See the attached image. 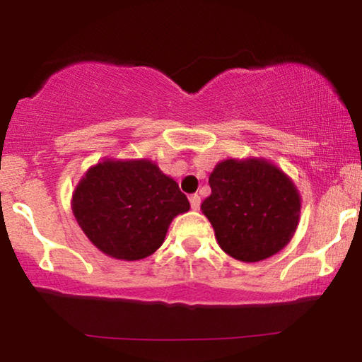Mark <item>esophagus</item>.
<instances>
[{"instance_id":"esophagus-1","label":"esophagus","mask_w":362,"mask_h":362,"mask_svg":"<svg viewBox=\"0 0 362 362\" xmlns=\"http://www.w3.org/2000/svg\"><path fill=\"white\" fill-rule=\"evenodd\" d=\"M200 203H202V198L198 193H193V195H190V206L192 210H198L200 208Z\"/></svg>"}]
</instances>
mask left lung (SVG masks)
<instances>
[{"label": "left lung", "mask_w": 362, "mask_h": 362, "mask_svg": "<svg viewBox=\"0 0 362 362\" xmlns=\"http://www.w3.org/2000/svg\"><path fill=\"white\" fill-rule=\"evenodd\" d=\"M211 195L202 210L218 244L231 257L257 262L277 254L298 223L297 188L266 160L220 162L210 175Z\"/></svg>", "instance_id": "obj_1"}]
</instances>
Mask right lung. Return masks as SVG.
Returning <instances> with one entry per match:
<instances>
[{"label": "right lung", "instance_id": "add662e5", "mask_svg": "<svg viewBox=\"0 0 362 362\" xmlns=\"http://www.w3.org/2000/svg\"><path fill=\"white\" fill-rule=\"evenodd\" d=\"M188 208L177 182L151 160L101 162L74 193L81 230L100 251L124 261L156 252L174 216Z\"/></svg>", "mask_w": 362, "mask_h": 362}]
</instances>
